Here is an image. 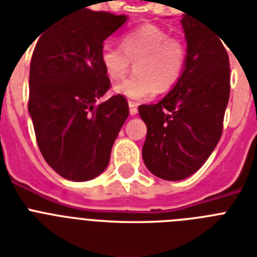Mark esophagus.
I'll return each mask as SVG.
<instances>
[{
    "label": "esophagus",
    "mask_w": 257,
    "mask_h": 257,
    "mask_svg": "<svg viewBox=\"0 0 257 257\" xmlns=\"http://www.w3.org/2000/svg\"><path fill=\"white\" fill-rule=\"evenodd\" d=\"M128 107H130L131 115H135V114H138V104L135 103V102H128Z\"/></svg>",
    "instance_id": "34e87169"
}]
</instances>
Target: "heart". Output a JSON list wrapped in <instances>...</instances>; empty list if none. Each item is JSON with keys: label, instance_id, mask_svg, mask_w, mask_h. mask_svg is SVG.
Masks as SVG:
<instances>
[{"label": "heart", "instance_id": "b5f03b06", "mask_svg": "<svg viewBox=\"0 0 257 257\" xmlns=\"http://www.w3.org/2000/svg\"><path fill=\"white\" fill-rule=\"evenodd\" d=\"M100 65L112 81L122 79L135 65V75L114 87L128 99L142 100L159 91H167L183 73L187 59L184 44L157 25H142L120 37V47L104 44Z\"/></svg>", "mask_w": 257, "mask_h": 257}]
</instances>
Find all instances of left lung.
Returning a JSON list of instances; mask_svg holds the SVG:
<instances>
[{
  "mask_svg": "<svg viewBox=\"0 0 257 257\" xmlns=\"http://www.w3.org/2000/svg\"><path fill=\"white\" fill-rule=\"evenodd\" d=\"M182 25L187 59L179 81L161 102L138 108L147 126L143 162L164 180L186 179L208 159L223 133L231 89L228 53L216 33L187 14Z\"/></svg>",
  "mask_w": 257,
  "mask_h": 257,
  "instance_id": "8db88e82",
  "label": "left lung"
}]
</instances>
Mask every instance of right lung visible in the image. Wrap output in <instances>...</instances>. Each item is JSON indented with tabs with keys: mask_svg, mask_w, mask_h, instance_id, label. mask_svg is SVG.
I'll list each match as a JSON object with an SVG mask.
<instances>
[{
	"mask_svg": "<svg viewBox=\"0 0 257 257\" xmlns=\"http://www.w3.org/2000/svg\"><path fill=\"white\" fill-rule=\"evenodd\" d=\"M126 16L90 9L59 18L40 37L30 62L29 114L47 164L65 179L85 182L104 171L128 103L100 65L103 41Z\"/></svg>",
	"mask_w": 257,
	"mask_h": 257,
	"instance_id": "obj_1",
	"label": "right lung"
}]
</instances>
